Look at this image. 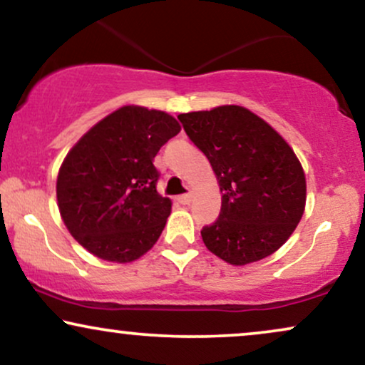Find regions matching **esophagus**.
<instances>
[{"mask_svg": "<svg viewBox=\"0 0 365 365\" xmlns=\"http://www.w3.org/2000/svg\"><path fill=\"white\" fill-rule=\"evenodd\" d=\"M178 201H179V203H181V205H190L191 201H192V195H191V192H186V195L179 196Z\"/></svg>", "mask_w": 365, "mask_h": 365, "instance_id": "obj_1", "label": "esophagus"}]
</instances>
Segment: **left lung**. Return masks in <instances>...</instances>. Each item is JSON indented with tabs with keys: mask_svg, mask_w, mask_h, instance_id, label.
<instances>
[{
	"mask_svg": "<svg viewBox=\"0 0 365 365\" xmlns=\"http://www.w3.org/2000/svg\"><path fill=\"white\" fill-rule=\"evenodd\" d=\"M178 118L208 157L222 191L218 220L201 230L205 245L233 265L271 255L294 232L307 203V179L292 148L242 106Z\"/></svg>",
	"mask_w": 365,
	"mask_h": 365,
	"instance_id": "left-lung-1",
	"label": "left lung"
}]
</instances>
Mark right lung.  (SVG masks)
I'll return each mask as SVG.
<instances>
[{
  "instance_id": "right-lung-1",
  "label": "right lung",
  "mask_w": 365,
  "mask_h": 365,
  "mask_svg": "<svg viewBox=\"0 0 365 365\" xmlns=\"http://www.w3.org/2000/svg\"><path fill=\"white\" fill-rule=\"evenodd\" d=\"M179 130L164 111L123 106L71 148L57 178L58 211L93 255L123 264L154 247L170 215L154 157Z\"/></svg>"
}]
</instances>
